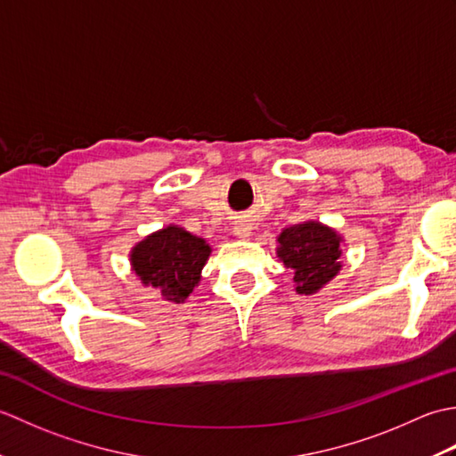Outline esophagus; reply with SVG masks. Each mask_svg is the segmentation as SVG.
<instances>
[{
  "label": "esophagus",
  "instance_id": "obj_1",
  "mask_svg": "<svg viewBox=\"0 0 456 456\" xmlns=\"http://www.w3.org/2000/svg\"><path fill=\"white\" fill-rule=\"evenodd\" d=\"M250 231H253V227H250L248 223L239 221V223H235V227H233V235L239 237V239H247V237H250Z\"/></svg>",
  "mask_w": 456,
  "mask_h": 456
}]
</instances>
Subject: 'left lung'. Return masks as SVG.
<instances>
[{"instance_id":"8db88e82","label":"left lung","mask_w":456,"mask_h":456,"mask_svg":"<svg viewBox=\"0 0 456 456\" xmlns=\"http://www.w3.org/2000/svg\"><path fill=\"white\" fill-rule=\"evenodd\" d=\"M341 237L319 221H304L284 229L276 255L294 270L296 292L312 296L341 270Z\"/></svg>"}]
</instances>
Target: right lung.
Returning <instances> with one entry per match:
<instances>
[{
  "label": "right lung",
  "instance_id": "obj_1",
  "mask_svg": "<svg viewBox=\"0 0 456 456\" xmlns=\"http://www.w3.org/2000/svg\"><path fill=\"white\" fill-rule=\"evenodd\" d=\"M211 247L178 225L149 235L131 250V266L144 286L167 302L183 304L201 278Z\"/></svg>",
  "mask_w": 456,
  "mask_h": 456
}]
</instances>
